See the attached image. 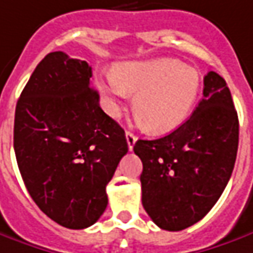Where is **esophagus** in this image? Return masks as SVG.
I'll list each match as a JSON object with an SVG mask.
<instances>
[{
    "label": "esophagus",
    "mask_w": 253,
    "mask_h": 253,
    "mask_svg": "<svg viewBox=\"0 0 253 253\" xmlns=\"http://www.w3.org/2000/svg\"><path fill=\"white\" fill-rule=\"evenodd\" d=\"M126 140H127V145H128V149L131 151L134 147V144H135V141H137V137H135L133 133L126 131Z\"/></svg>",
    "instance_id": "34e87169"
}]
</instances>
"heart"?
Masks as SVG:
<instances>
[{"instance_id": "1", "label": "heart", "mask_w": 253, "mask_h": 253, "mask_svg": "<svg viewBox=\"0 0 253 253\" xmlns=\"http://www.w3.org/2000/svg\"><path fill=\"white\" fill-rule=\"evenodd\" d=\"M201 83L197 69L173 58L119 63L97 77L106 112L118 118L122 102L135 94L137 120L155 134L170 133L184 123L197 104Z\"/></svg>"}]
</instances>
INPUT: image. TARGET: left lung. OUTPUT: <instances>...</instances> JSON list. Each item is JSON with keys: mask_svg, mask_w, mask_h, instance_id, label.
Returning <instances> with one entry per match:
<instances>
[{"mask_svg": "<svg viewBox=\"0 0 253 253\" xmlns=\"http://www.w3.org/2000/svg\"><path fill=\"white\" fill-rule=\"evenodd\" d=\"M238 128L226 80L209 72L190 119L162 138L135 142L142 206L156 226L180 231L212 209L234 169Z\"/></svg>", "mask_w": 253, "mask_h": 253, "instance_id": "left-lung-1", "label": "left lung"}]
</instances>
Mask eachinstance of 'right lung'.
<instances>
[{"mask_svg":"<svg viewBox=\"0 0 253 253\" xmlns=\"http://www.w3.org/2000/svg\"><path fill=\"white\" fill-rule=\"evenodd\" d=\"M91 66L62 51L34 69L16 104L13 148L33 201L66 228L92 226L126 155L125 130L98 104Z\"/></svg>","mask_w":253,"mask_h":253,"instance_id":"1","label":"right lung"}]
</instances>
